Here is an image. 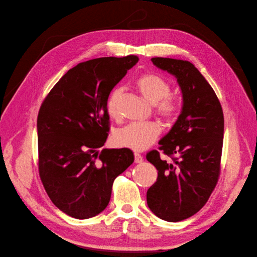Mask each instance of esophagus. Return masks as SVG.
<instances>
[{
  "label": "esophagus",
  "instance_id": "obj_1",
  "mask_svg": "<svg viewBox=\"0 0 257 257\" xmlns=\"http://www.w3.org/2000/svg\"><path fill=\"white\" fill-rule=\"evenodd\" d=\"M134 157H135V163H142L143 162V157L139 153H134Z\"/></svg>",
  "mask_w": 257,
  "mask_h": 257
}]
</instances>
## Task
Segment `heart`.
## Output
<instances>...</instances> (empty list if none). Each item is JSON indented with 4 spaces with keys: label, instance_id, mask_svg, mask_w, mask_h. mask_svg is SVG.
Masks as SVG:
<instances>
[{
    "label": "heart",
    "instance_id": "b5f03b06",
    "mask_svg": "<svg viewBox=\"0 0 257 257\" xmlns=\"http://www.w3.org/2000/svg\"><path fill=\"white\" fill-rule=\"evenodd\" d=\"M142 95L148 102L154 104L155 109L163 118L173 119L178 110L177 99L169 95L170 84L163 77L148 73L142 75L136 81ZM123 90L115 88L111 91L107 99V111L112 118H118L120 114V102ZM161 134V127L157 123H132L116 131L114 143L134 151H144L149 148Z\"/></svg>",
    "mask_w": 257,
    "mask_h": 257
}]
</instances>
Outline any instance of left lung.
Returning a JSON list of instances; mask_svg holds the SVG:
<instances>
[{
  "label": "left lung",
  "mask_w": 257,
  "mask_h": 257,
  "mask_svg": "<svg viewBox=\"0 0 257 257\" xmlns=\"http://www.w3.org/2000/svg\"><path fill=\"white\" fill-rule=\"evenodd\" d=\"M152 63L176 77L182 93L177 121L147 160L158 179L147 192V204L162 220L178 222L198 212L211 195L220 175L224 136L223 110L211 85L191 62L152 58Z\"/></svg>",
  "instance_id": "1"
}]
</instances>
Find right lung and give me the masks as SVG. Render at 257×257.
<instances>
[{"label": "right lung", "mask_w": 257, "mask_h": 257, "mask_svg": "<svg viewBox=\"0 0 257 257\" xmlns=\"http://www.w3.org/2000/svg\"><path fill=\"white\" fill-rule=\"evenodd\" d=\"M136 56L82 62L62 77L37 116L38 169L49 198L75 219L97 215L112 183L134 162L127 148L103 149L109 132L107 99Z\"/></svg>", "instance_id": "add662e5"}]
</instances>
